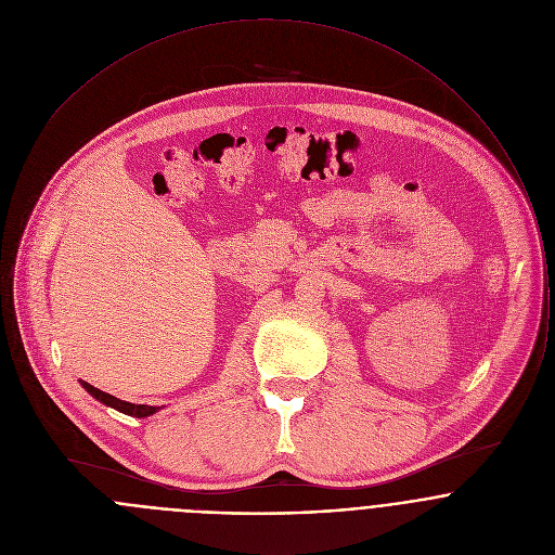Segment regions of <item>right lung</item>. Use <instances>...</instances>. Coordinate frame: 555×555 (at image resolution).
<instances>
[{"label": "right lung", "mask_w": 555, "mask_h": 555, "mask_svg": "<svg viewBox=\"0 0 555 555\" xmlns=\"http://www.w3.org/2000/svg\"><path fill=\"white\" fill-rule=\"evenodd\" d=\"M79 383L80 387H82L89 396L93 397V399H98L100 403H104V405H108V408H115V410H119V412H124V414H128V416L145 418V416H152V414H156L158 410L164 408V405L159 408V405H147V403H130V401H124V399H119V397L104 393V391L91 387V385L85 383V380H79Z\"/></svg>", "instance_id": "1"}]
</instances>
